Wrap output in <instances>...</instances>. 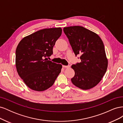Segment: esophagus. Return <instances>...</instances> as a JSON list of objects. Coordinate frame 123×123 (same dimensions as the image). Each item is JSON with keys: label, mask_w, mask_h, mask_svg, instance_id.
<instances>
[{"label": "esophagus", "mask_w": 123, "mask_h": 123, "mask_svg": "<svg viewBox=\"0 0 123 123\" xmlns=\"http://www.w3.org/2000/svg\"><path fill=\"white\" fill-rule=\"evenodd\" d=\"M62 67L64 68H69L70 67V66H64V65H63Z\"/></svg>", "instance_id": "obj_1"}]
</instances>
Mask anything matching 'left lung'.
<instances>
[{"label": "left lung", "instance_id": "left-lung-1", "mask_svg": "<svg viewBox=\"0 0 123 123\" xmlns=\"http://www.w3.org/2000/svg\"><path fill=\"white\" fill-rule=\"evenodd\" d=\"M72 50L80 54L81 62L73 65L74 85L83 90L95 87L102 80L108 67V59L102 40L95 33L81 26L64 28Z\"/></svg>", "mask_w": 123, "mask_h": 123}]
</instances>
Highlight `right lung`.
I'll return each mask as SVG.
<instances>
[{
	"label": "right lung",
	"mask_w": 123,
	"mask_h": 123,
	"mask_svg": "<svg viewBox=\"0 0 123 123\" xmlns=\"http://www.w3.org/2000/svg\"><path fill=\"white\" fill-rule=\"evenodd\" d=\"M62 32L61 27L42 29L25 37L18 43L15 58L17 71L32 90H47L61 73V64L44 58L53 54V47Z\"/></svg>",
	"instance_id": "obj_1"
}]
</instances>
